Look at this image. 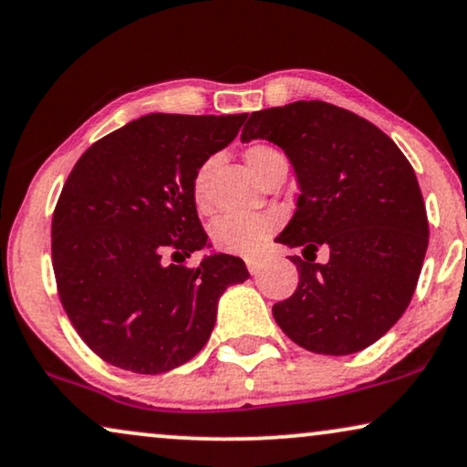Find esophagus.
Segmentation results:
<instances>
[{
	"label": "esophagus",
	"mask_w": 467,
	"mask_h": 467,
	"mask_svg": "<svg viewBox=\"0 0 467 467\" xmlns=\"http://www.w3.org/2000/svg\"><path fill=\"white\" fill-rule=\"evenodd\" d=\"M245 265H247V269H250L252 275H256V273L260 271V266H263L258 258H245Z\"/></svg>",
	"instance_id": "1"
}]
</instances>
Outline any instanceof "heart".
<instances>
[{
	"label": "heart",
	"instance_id": "heart-1",
	"mask_svg": "<svg viewBox=\"0 0 467 467\" xmlns=\"http://www.w3.org/2000/svg\"><path fill=\"white\" fill-rule=\"evenodd\" d=\"M284 155L269 145H254L245 151V164L254 177L258 179L271 169L275 161H282ZM213 169V160H207L192 179V196L198 207L204 209L207 204V179ZM279 217L275 213H256V215H226L220 217L211 228V239L217 250L239 256H254L263 250V245L275 233Z\"/></svg>",
	"mask_w": 467,
	"mask_h": 467
}]
</instances>
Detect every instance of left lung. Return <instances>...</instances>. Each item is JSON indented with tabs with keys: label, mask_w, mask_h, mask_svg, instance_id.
Segmentation results:
<instances>
[{
	"label": "left lung",
	"mask_w": 467,
	"mask_h": 467,
	"mask_svg": "<svg viewBox=\"0 0 467 467\" xmlns=\"http://www.w3.org/2000/svg\"><path fill=\"white\" fill-rule=\"evenodd\" d=\"M241 140H269L288 155L301 194L277 244L298 285L273 306L288 337L316 354L344 357L382 337L410 306L429 244L427 211L400 147L363 117L298 99L245 115ZM320 244L329 263L314 264Z\"/></svg>",
	"instance_id": "8db88e82"
}]
</instances>
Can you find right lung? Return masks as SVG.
<instances>
[{
  "label": "right lung",
  "instance_id": "right-lung-1",
  "mask_svg": "<svg viewBox=\"0 0 467 467\" xmlns=\"http://www.w3.org/2000/svg\"><path fill=\"white\" fill-rule=\"evenodd\" d=\"M241 115L151 113L87 149L53 213V269L67 318L98 357L134 374L194 358L223 290L250 277L241 258L211 252L192 179L239 134Z\"/></svg>",
  "mask_w": 467,
  "mask_h": 467
}]
</instances>
